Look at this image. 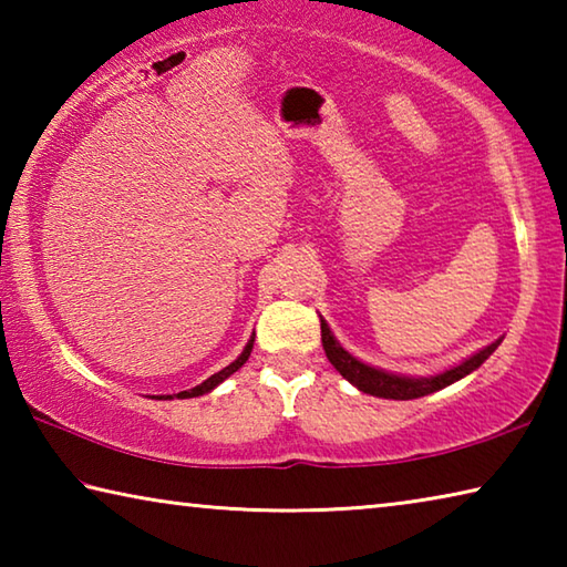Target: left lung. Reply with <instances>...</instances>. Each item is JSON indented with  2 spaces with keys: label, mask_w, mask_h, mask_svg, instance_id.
<instances>
[{
  "label": "left lung",
  "mask_w": 567,
  "mask_h": 567,
  "mask_svg": "<svg viewBox=\"0 0 567 567\" xmlns=\"http://www.w3.org/2000/svg\"><path fill=\"white\" fill-rule=\"evenodd\" d=\"M320 330H322L324 354H328V360L334 364V370H338L344 380H350L358 390L368 392V395L388 398V400H415L422 395H430V392H437L447 385H453V382H457L460 378H465L473 370H477L480 364H483L497 350V344H501V340H495L493 344H487L485 350L475 352L473 358L465 360L463 364H457L453 370L440 372L435 378H400V375H392V372L370 368V364L354 360L352 354L344 352L338 344V340L332 338L328 322L324 320H320Z\"/></svg>",
  "instance_id": "left-lung-1"
}]
</instances>
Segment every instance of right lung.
I'll use <instances>...</instances> for the list:
<instances>
[{"mask_svg": "<svg viewBox=\"0 0 567 567\" xmlns=\"http://www.w3.org/2000/svg\"><path fill=\"white\" fill-rule=\"evenodd\" d=\"M252 342H255V338H249V342L245 344V350H243V354H239V358L233 362V364H227L225 370H219V372H215L213 378H207L203 385H197V388H189V390H182V392H177V398H197V395H205V392H209V390H215L219 382L223 380H227L229 375H233V372H237L239 368H243V364L247 362V358H249V352H252ZM169 398V395H167Z\"/></svg>", "mask_w": 567, "mask_h": 567, "instance_id": "add662e5", "label": "right lung"}]
</instances>
